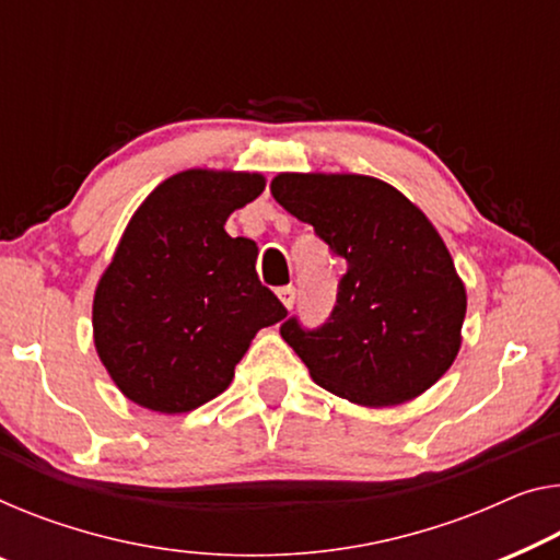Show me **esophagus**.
Masks as SVG:
<instances>
[{
	"mask_svg": "<svg viewBox=\"0 0 560 560\" xmlns=\"http://www.w3.org/2000/svg\"><path fill=\"white\" fill-rule=\"evenodd\" d=\"M277 294H279L283 306H287V308L294 306V302H296V289L294 287H283V289L277 291Z\"/></svg>",
	"mask_w": 560,
	"mask_h": 560,
	"instance_id": "obj_1",
	"label": "esophagus"
}]
</instances>
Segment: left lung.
I'll list each match as a JSON object with an SVG mask.
<instances>
[{"label":"left lung","instance_id":"obj_1","mask_svg":"<svg viewBox=\"0 0 560 560\" xmlns=\"http://www.w3.org/2000/svg\"><path fill=\"white\" fill-rule=\"evenodd\" d=\"M271 194L347 264L322 327L281 324L316 385L364 407L435 385L460 349L467 296L428 215L370 175L281 173Z\"/></svg>","mask_w":560,"mask_h":560}]
</instances>
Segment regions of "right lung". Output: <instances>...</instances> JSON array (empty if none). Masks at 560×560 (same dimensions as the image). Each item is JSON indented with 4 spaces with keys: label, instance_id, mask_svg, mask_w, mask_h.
Instances as JSON below:
<instances>
[{
    "label": "right lung",
    "instance_id": "add662e5",
    "mask_svg": "<svg viewBox=\"0 0 560 560\" xmlns=\"http://www.w3.org/2000/svg\"><path fill=\"white\" fill-rule=\"evenodd\" d=\"M264 186L258 173L183 171L130 219L97 283L93 331L136 405L178 415L219 397L256 331L287 316L258 281L254 241L223 229Z\"/></svg>",
    "mask_w": 560,
    "mask_h": 560
}]
</instances>
